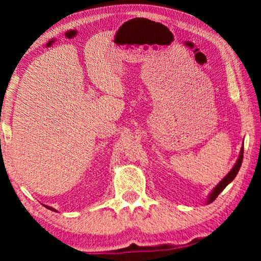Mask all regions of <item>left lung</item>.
<instances>
[{
  "instance_id": "obj_1",
  "label": "left lung",
  "mask_w": 261,
  "mask_h": 261,
  "mask_svg": "<svg viewBox=\"0 0 261 261\" xmlns=\"http://www.w3.org/2000/svg\"><path fill=\"white\" fill-rule=\"evenodd\" d=\"M242 158H244V145H242V147H241V149H240V154H239V156H238L237 163L234 164V166L231 167V170L229 171V172H228L227 176H224L223 179L221 180L220 183L217 184L216 187L213 189L212 192H210V194H209L208 198H206V204H209V203H212V202L215 201V198L221 194V192L223 191V189L226 188L228 184L231 183L234 178L237 177L239 170H240V167H241Z\"/></svg>"
}]
</instances>
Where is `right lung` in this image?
I'll use <instances>...</instances> for the list:
<instances>
[{"label":"right lung","mask_w":261,"mask_h":261,"mask_svg":"<svg viewBox=\"0 0 261 261\" xmlns=\"http://www.w3.org/2000/svg\"><path fill=\"white\" fill-rule=\"evenodd\" d=\"M45 205V204H44ZM45 208H47L49 210H52V212H57V210L55 208H52V206H48V205H45Z\"/></svg>","instance_id":"1"}]
</instances>
